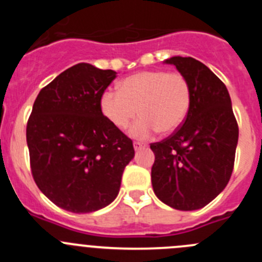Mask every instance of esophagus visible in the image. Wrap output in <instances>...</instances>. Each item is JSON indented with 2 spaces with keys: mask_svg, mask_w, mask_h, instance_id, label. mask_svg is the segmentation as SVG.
Here are the masks:
<instances>
[{
  "mask_svg": "<svg viewBox=\"0 0 262 262\" xmlns=\"http://www.w3.org/2000/svg\"><path fill=\"white\" fill-rule=\"evenodd\" d=\"M144 147H145L144 143L134 142V148H135V151H139V149H142V148H144Z\"/></svg>",
  "mask_w": 262,
  "mask_h": 262,
  "instance_id": "34e87169",
  "label": "esophagus"
}]
</instances>
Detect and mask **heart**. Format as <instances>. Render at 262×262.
<instances>
[{"label": "heart", "instance_id": "obj_1", "mask_svg": "<svg viewBox=\"0 0 262 262\" xmlns=\"http://www.w3.org/2000/svg\"><path fill=\"white\" fill-rule=\"evenodd\" d=\"M191 103V86L180 72L142 71L128 76L119 90L106 89L99 97L103 117L115 128L124 129L136 114L131 135L148 139L160 131L170 134L184 123Z\"/></svg>", "mask_w": 262, "mask_h": 262}]
</instances>
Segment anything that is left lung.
<instances>
[{"label":"left lung","instance_id":"obj_1","mask_svg":"<svg viewBox=\"0 0 262 262\" xmlns=\"http://www.w3.org/2000/svg\"><path fill=\"white\" fill-rule=\"evenodd\" d=\"M186 76L191 103L184 123L159 143L151 180L161 202L173 209H202L223 190L235 164L239 126L226 85L193 57L166 60Z\"/></svg>","mask_w":262,"mask_h":262}]
</instances>
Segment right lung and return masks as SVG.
<instances>
[{"instance_id": "add662e5", "label": "right lung", "mask_w": 262, "mask_h": 262, "mask_svg": "<svg viewBox=\"0 0 262 262\" xmlns=\"http://www.w3.org/2000/svg\"><path fill=\"white\" fill-rule=\"evenodd\" d=\"M117 77L111 69L80 62L39 92L27 120L30 166L40 191L77 214L110 205L133 160V140L99 108V97Z\"/></svg>"}]
</instances>
